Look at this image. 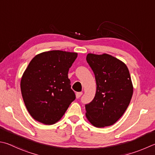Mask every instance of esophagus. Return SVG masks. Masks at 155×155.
Here are the masks:
<instances>
[{"mask_svg":"<svg viewBox=\"0 0 155 155\" xmlns=\"http://www.w3.org/2000/svg\"><path fill=\"white\" fill-rule=\"evenodd\" d=\"M82 94H83L82 92H77V94H76V97L78 99V98H79L81 95H82Z\"/></svg>","mask_w":155,"mask_h":155,"instance_id":"1","label":"esophagus"}]
</instances>
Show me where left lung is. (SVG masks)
I'll use <instances>...</instances> for the list:
<instances>
[{"instance_id": "1", "label": "left lung", "mask_w": 155, "mask_h": 155, "mask_svg": "<svg viewBox=\"0 0 155 155\" xmlns=\"http://www.w3.org/2000/svg\"><path fill=\"white\" fill-rule=\"evenodd\" d=\"M87 61L95 74L96 93L85 105L87 120L96 127L114 124L127 108L134 87L126 64L111 55L88 53Z\"/></svg>"}]
</instances>
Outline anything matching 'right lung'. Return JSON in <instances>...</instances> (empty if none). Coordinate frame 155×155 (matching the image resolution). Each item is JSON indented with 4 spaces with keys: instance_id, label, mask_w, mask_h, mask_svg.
<instances>
[{
    "instance_id": "obj_1",
    "label": "right lung",
    "mask_w": 155,
    "mask_h": 155,
    "mask_svg": "<svg viewBox=\"0 0 155 155\" xmlns=\"http://www.w3.org/2000/svg\"><path fill=\"white\" fill-rule=\"evenodd\" d=\"M77 53L53 50L35 55L23 73L20 88L28 111L34 119L53 125L75 100L68 77Z\"/></svg>"
}]
</instances>
